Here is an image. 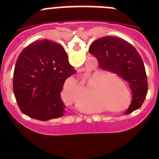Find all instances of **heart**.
<instances>
[{"mask_svg":"<svg viewBox=\"0 0 159 159\" xmlns=\"http://www.w3.org/2000/svg\"><path fill=\"white\" fill-rule=\"evenodd\" d=\"M106 75L104 74H98L94 77L93 81L95 82H100L104 78H106ZM118 81H120L118 78ZM87 87H89V83L87 84ZM120 89L117 85H110L108 86L106 91L103 93L102 95V101L103 102L108 103V102H112L115 98L118 96V91ZM82 105L91 108H98L102 105V99H101L100 92L94 91L92 89H84V98L82 100Z\"/></svg>","mask_w":159,"mask_h":159,"instance_id":"1","label":"heart"}]
</instances>
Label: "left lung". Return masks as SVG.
Wrapping results in <instances>:
<instances>
[{"mask_svg": "<svg viewBox=\"0 0 159 159\" xmlns=\"http://www.w3.org/2000/svg\"><path fill=\"white\" fill-rule=\"evenodd\" d=\"M89 53L98 59L102 69L113 72L129 82L132 99L125 114L139 109L148 92V81L145 65L136 49L120 38L106 36L94 41Z\"/></svg>", "mask_w": 159, "mask_h": 159, "instance_id": "obj_1", "label": "left lung"}]
</instances>
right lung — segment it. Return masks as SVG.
Masks as SVG:
<instances>
[{"label": "right lung", "instance_id": "1", "mask_svg": "<svg viewBox=\"0 0 159 159\" xmlns=\"http://www.w3.org/2000/svg\"><path fill=\"white\" fill-rule=\"evenodd\" d=\"M75 73L61 44L45 39L30 44L18 56L13 77L19 108L41 121L63 116L66 107L61 92L65 80Z\"/></svg>", "mask_w": 159, "mask_h": 159}]
</instances>
